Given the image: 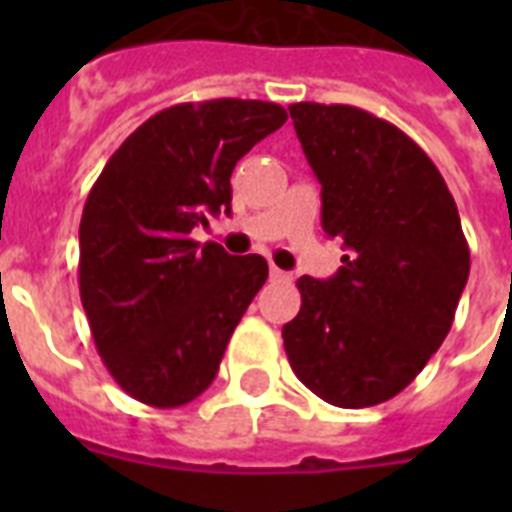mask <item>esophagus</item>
I'll return each instance as SVG.
<instances>
[{"label": "esophagus", "instance_id": "obj_1", "mask_svg": "<svg viewBox=\"0 0 512 512\" xmlns=\"http://www.w3.org/2000/svg\"><path fill=\"white\" fill-rule=\"evenodd\" d=\"M271 279L276 281H289V273L281 271V268H276V265H271Z\"/></svg>", "mask_w": 512, "mask_h": 512}]
</instances>
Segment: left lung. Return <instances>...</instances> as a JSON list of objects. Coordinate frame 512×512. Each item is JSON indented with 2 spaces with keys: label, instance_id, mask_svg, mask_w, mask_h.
<instances>
[{
  "label": "left lung",
  "instance_id": "left-lung-1",
  "mask_svg": "<svg viewBox=\"0 0 512 512\" xmlns=\"http://www.w3.org/2000/svg\"><path fill=\"white\" fill-rule=\"evenodd\" d=\"M289 116L321 183V225L348 249L332 279H297L303 305L281 329L289 366L327 404H382L452 329L470 273L460 212L396 124L342 103H292Z\"/></svg>",
  "mask_w": 512,
  "mask_h": 512
}]
</instances>
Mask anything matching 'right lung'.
Returning <instances> with one entry per match:
<instances>
[{
	"label": "right lung",
	"instance_id": "add662e5",
	"mask_svg": "<svg viewBox=\"0 0 512 512\" xmlns=\"http://www.w3.org/2000/svg\"><path fill=\"white\" fill-rule=\"evenodd\" d=\"M287 122L279 103H177L108 159L79 225V295L92 340L135 401L175 409L212 385L225 345L268 279L260 255L191 239L231 209V172Z\"/></svg>",
	"mask_w": 512,
	"mask_h": 512
}]
</instances>
